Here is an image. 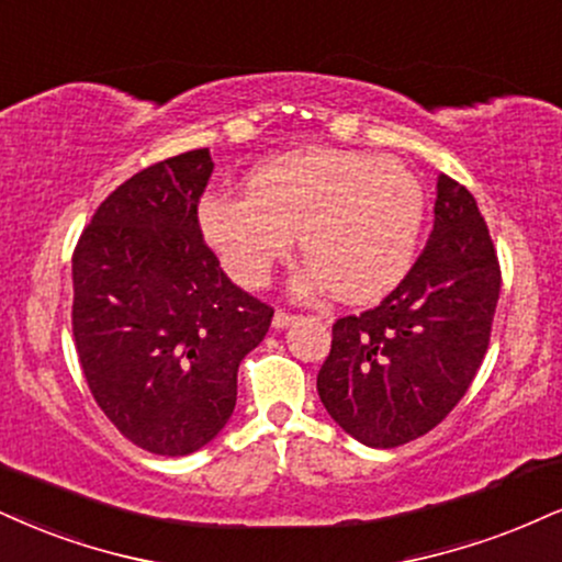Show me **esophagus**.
<instances>
[{"label":"esophagus","mask_w":562,"mask_h":562,"mask_svg":"<svg viewBox=\"0 0 562 562\" xmlns=\"http://www.w3.org/2000/svg\"><path fill=\"white\" fill-rule=\"evenodd\" d=\"M293 322H295V314H290V311H282V308L274 311V316H272L274 329H285V327H290V324H293Z\"/></svg>","instance_id":"34e87169"}]
</instances>
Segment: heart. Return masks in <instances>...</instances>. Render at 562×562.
Here are the masks:
<instances>
[{
    "instance_id": "b5f03b06",
    "label": "heart",
    "mask_w": 562,
    "mask_h": 562,
    "mask_svg": "<svg viewBox=\"0 0 562 562\" xmlns=\"http://www.w3.org/2000/svg\"><path fill=\"white\" fill-rule=\"evenodd\" d=\"M424 222L422 182L403 161L348 148L282 154L246 178V199L209 195L201 229L240 285L259 288L293 248L308 285L367 303L403 280Z\"/></svg>"
}]
</instances>
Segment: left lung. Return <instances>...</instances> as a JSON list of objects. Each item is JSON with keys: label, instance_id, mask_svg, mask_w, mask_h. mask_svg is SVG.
<instances>
[{"label": "left lung", "instance_id": "8db88e82", "mask_svg": "<svg viewBox=\"0 0 562 562\" xmlns=\"http://www.w3.org/2000/svg\"><path fill=\"white\" fill-rule=\"evenodd\" d=\"M499 261L476 199L439 175L435 229L380 306L333 324L316 376L327 414L369 448L427 435L456 408L490 348Z\"/></svg>", "mask_w": 562, "mask_h": 562}]
</instances>
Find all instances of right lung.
Wrapping results in <instances>:
<instances>
[{
    "mask_svg": "<svg viewBox=\"0 0 562 562\" xmlns=\"http://www.w3.org/2000/svg\"><path fill=\"white\" fill-rule=\"evenodd\" d=\"M209 148L157 161L101 201L72 254V335L93 401L154 456L220 435L238 367L274 308L229 282L204 243Z\"/></svg>",
    "mask_w": 562,
    "mask_h": 562,
    "instance_id": "add662e5",
    "label": "right lung"
}]
</instances>
